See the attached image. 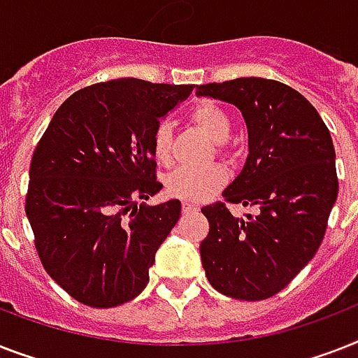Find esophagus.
Segmentation results:
<instances>
[{
	"label": "esophagus",
	"instance_id": "obj_1",
	"mask_svg": "<svg viewBox=\"0 0 358 358\" xmlns=\"http://www.w3.org/2000/svg\"><path fill=\"white\" fill-rule=\"evenodd\" d=\"M196 210H199V207H197V205H194V203H188V201L182 203V214L196 213Z\"/></svg>",
	"mask_w": 358,
	"mask_h": 358
}]
</instances>
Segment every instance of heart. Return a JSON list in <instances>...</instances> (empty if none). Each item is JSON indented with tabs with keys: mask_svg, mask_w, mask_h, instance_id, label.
Here are the masks:
<instances>
[{
	"mask_svg": "<svg viewBox=\"0 0 358 358\" xmlns=\"http://www.w3.org/2000/svg\"><path fill=\"white\" fill-rule=\"evenodd\" d=\"M190 122L197 125L208 138L222 144L231 133V118L218 103L199 101L190 110ZM151 153L159 162H170L171 159V125L161 122L151 134ZM227 171L222 166L207 168H188L181 166L168 176V194L185 201H203L214 196L227 182Z\"/></svg>",
	"mask_w": 358,
	"mask_h": 358,
	"instance_id": "obj_1",
	"label": "heart"
}]
</instances>
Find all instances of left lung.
Here are the masks:
<instances>
[{"label":"left lung","mask_w":358,"mask_h":358,"mask_svg":"<svg viewBox=\"0 0 358 358\" xmlns=\"http://www.w3.org/2000/svg\"><path fill=\"white\" fill-rule=\"evenodd\" d=\"M197 96L231 103L248 125V159L222 196L259 207L236 218L225 203L201 208L208 234L199 245L208 282L224 296H275L308 264L324 240L338 179L334 145L318 110L279 81L240 77L208 83Z\"/></svg>","instance_id":"8db88e82"}]
</instances>
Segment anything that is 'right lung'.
<instances>
[{"instance_id": "right-lung-1", "label": "right lung", "mask_w": 358, "mask_h": 358, "mask_svg": "<svg viewBox=\"0 0 358 358\" xmlns=\"http://www.w3.org/2000/svg\"><path fill=\"white\" fill-rule=\"evenodd\" d=\"M194 85L134 77L77 90L33 153L25 214L45 271L88 307H118L150 281L155 253L181 201L150 207L161 192L151 134Z\"/></svg>"}]
</instances>
